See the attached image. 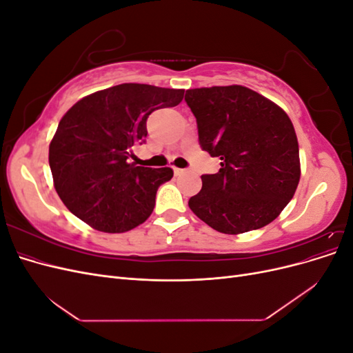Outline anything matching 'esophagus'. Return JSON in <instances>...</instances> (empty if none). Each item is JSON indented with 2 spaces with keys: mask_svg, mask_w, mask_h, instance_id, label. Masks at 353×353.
<instances>
[{
  "mask_svg": "<svg viewBox=\"0 0 353 353\" xmlns=\"http://www.w3.org/2000/svg\"><path fill=\"white\" fill-rule=\"evenodd\" d=\"M174 170H175V174H176V175H181V174L187 172V169H179V168H174Z\"/></svg>",
  "mask_w": 353,
  "mask_h": 353,
  "instance_id": "obj_1",
  "label": "esophagus"
}]
</instances>
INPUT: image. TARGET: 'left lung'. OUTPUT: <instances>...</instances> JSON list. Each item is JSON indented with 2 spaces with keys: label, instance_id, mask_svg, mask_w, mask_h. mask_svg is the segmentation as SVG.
Returning <instances> with one entry per match:
<instances>
[{
  "label": "left lung",
  "instance_id": "obj_1",
  "mask_svg": "<svg viewBox=\"0 0 353 353\" xmlns=\"http://www.w3.org/2000/svg\"><path fill=\"white\" fill-rule=\"evenodd\" d=\"M185 101L196 116L200 147L221 159L219 172L201 175L190 209L223 234L268 225L292 200L301 178L290 117L241 85L187 90Z\"/></svg>",
  "mask_w": 353,
  "mask_h": 353
}]
</instances>
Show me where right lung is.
I'll return each instance as SVG.
<instances>
[{"instance_id": "right-lung-1", "label": "right lung", "mask_w": 353, "mask_h": 353, "mask_svg": "<svg viewBox=\"0 0 353 353\" xmlns=\"http://www.w3.org/2000/svg\"><path fill=\"white\" fill-rule=\"evenodd\" d=\"M184 90L122 83L72 105L50 144L48 162L59 197L92 228L125 232L143 223L156 205L170 168L130 163L134 144L147 137V117L174 108Z\"/></svg>"}]
</instances>
